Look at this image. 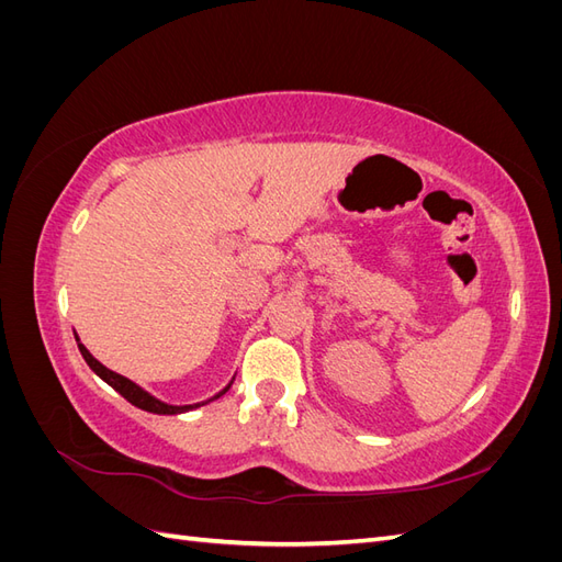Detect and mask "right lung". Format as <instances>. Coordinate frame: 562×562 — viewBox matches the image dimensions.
<instances>
[{
	"mask_svg": "<svg viewBox=\"0 0 562 562\" xmlns=\"http://www.w3.org/2000/svg\"><path fill=\"white\" fill-rule=\"evenodd\" d=\"M75 337H77V335H75ZM77 345H79V351H81V356H83V361L89 363V368L95 372V375H98L100 380H105L114 391H119V394H122V396H124L128 403H133L135 407H140V411L155 413V415H178V413L194 411V407L203 405V403H194V405H168V403H164V401L155 398L151 394H147V391H145L143 386H138L135 382H131L128 378L119 375V372H114V370L105 368V366L100 363V361H95L93 356H91V351L79 342V337H77ZM229 386H232V382H229L223 391H220V394H215L211 401H215V398H220L223 394H227V389H229Z\"/></svg>",
	"mask_w": 562,
	"mask_h": 562,
	"instance_id": "1",
	"label": "right lung"
}]
</instances>
